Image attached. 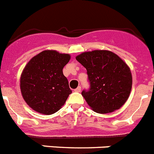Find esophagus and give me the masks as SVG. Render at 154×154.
Instances as JSON below:
<instances>
[{
  "mask_svg": "<svg viewBox=\"0 0 154 154\" xmlns=\"http://www.w3.org/2000/svg\"><path fill=\"white\" fill-rule=\"evenodd\" d=\"M75 92H80V91H81V86H79L78 88H76L75 89Z\"/></svg>",
  "mask_w": 154,
  "mask_h": 154,
  "instance_id": "obj_1",
  "label": "esophagus"
}]
</instances>
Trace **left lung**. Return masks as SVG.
Segmentation results:
<instances>
[{
    "label": "left lung",
    "mask_w": 154,
    "mask_h": 154,
    "mask_svg": "<svg viewBox=\"0 0 154 154\" xmlns=\"http://www.w3.org/2000/svg\"><path fill=\"white\" fill-rule=\"evenodd\" d=\"M75 59L87 70L90 88L82 95L93 111L108 114L125 105L131 91L132 75L124 60L108 50L84 52Z\"/></svg>",
    "instance_id": "obj_1"
}]
</instances>
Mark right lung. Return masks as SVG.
<instances>
[{"instance_id": "obj_1", "label": "right lung", "mask_w": 154, "mask_h": 154, "mask_svg": "<svg viewBox=\"0 0 154 154\" xmlns=\"http://www.w3.org/2000/svg\"><path fill=\"white\" fill-rule=\"evenodd\" d=\"M70 59L69 54L44 50L28 62L21 73L20 87L32 109L49 115L64 105L72 90L63 69Z\"/></svg>"}]
</instances>
